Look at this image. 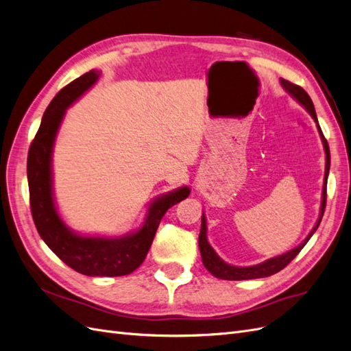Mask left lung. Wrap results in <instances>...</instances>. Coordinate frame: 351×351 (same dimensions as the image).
<instances>
[{"mask_svg":"<svg viewBox=\"0 0 351 351\" xmlns=\"http://www.w3.org/2000/svg\"><path fill=\"white\" fill-rule=\"evenodd\" d=\"M281 84L282 88L289 92L294 99L299 101L303 107L311 112V115L313 117V120L317 124V117L315 112V107H313V102L311 99L309 95L307 92L300 88L299 84H294L289 80L281 79ZM317 130H319L321 134V139L325 147V154H326V164H325V178H324V189H322V205H321V214L319 218H317L316 226L313 227V230L311 231V234L306 237V240L300 244L299 247H295L290 252H287L281 256L277 258H272L268 259L267 262L259 263V265H254V267H246V268H239V267H231V265L226 263L222 261L218 254L215 253V250L209 246L208 239H206V219L205 215L202 217V227H200V234H199V249H200V254H202V262H204L205 268L214 275V277L219 278V280H230V281H240V280H254V278H263V277H269V275H274L280 272L281 269H284L287 265H289L297 254L300 253V250L304 247V244L309 241V239L313 236V232L319 227L322 217H324V212H325V206H326V180H328V173H329V164H331V155H329V146L328 142L325 139V136L321 130L319 124H317Z\"/></svg>","mask_w":351,"mask_h":351,"instance_id":"8db88e82","label":"left lung"}]
</instances>
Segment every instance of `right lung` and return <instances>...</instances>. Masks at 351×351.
Wrapping results in <instances>:
<instances>
[{
	"label": "right lung",
	"instance_id": "add662e5",
	"mask_svg": "<svg viewBox=\"0 0 351 351\" xmlns=\"http://www.w3.org/2000/svg\"><path fill=\"white\" fill-rule=\"evenodd\" d=\"M99 71L84 73L62 88L42 117L39 130L27 154V183L30 210L39 236L70 268L89 277H121L139 268L155 237L165 212L189 196L180 187L151 205L145 226L121 239L83 237L74 234L58 217L52 197L51 155L58 127L66 110L98 80Z\"/></svg>",
	"mask_w": 351,
	"mask_h": 351
}]
</instances>
